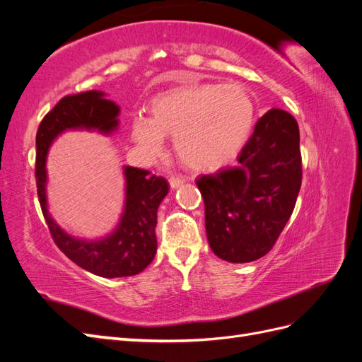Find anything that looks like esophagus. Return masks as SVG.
<instances>
[{"mask_svg":"<svg viewBox=\"0 0 362 362\" xmlns=\"http://www.w3.org/2000/svg\"><path fill=\"white\" fill-rule=\"evenodd\" d=\"M185 181H187V178H184V177H170L169 178V184H170L172 189H178L180 185L184 184Z\"/></svg>","mask_w":362,"mask_h":362,"instance_id":"esophagus-1","label":"esophagus"}]
</instances>
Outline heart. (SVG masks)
Masks as SVG:
<instances>
[{
  "label": "heart",
  "instance_id": "b5f03b06",
  "mask_svg": "<svg viewBox=\"0 0 362 362\" xmlns=\"http://www.w3.org/2000/svg\"><path fill=\"white\" fill-rule=\"evenodd\" d=\"M255 119L250 95L237 84H190L158 93L148 105V119L129 124L136 144L156 156L163 137L173 139L180 161L198 172H214L243 149Z\"/></svg>",
  "mask_w": 362,
  "mask_h": 362
}]
</instances>
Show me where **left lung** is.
Here are the masks:
<instances>
[{
  "instance_id": "1",
  "label": "left lung",
  "mask_w": 362,
  "mask_h": 362,
  "mask_svg": "<svg viewBox=\"0 0 362 362\" xmlns=\"http://www.w3.org/2000/svg\"><path fill=\"white\" fill-rule=\"evenodd\" d=\"M198 189L205 205L206 238L229 262H250L273 247L294 210L302 184L299 127L272 108L259 117L238 166L204 175Z\"/></svg>"
}]
</instances>
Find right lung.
Listing matches in <instances>:
<instances>
[{
  "label": "right lung",
  "instance_id": "obj_1",
  "mask_svg": "<svg viewBox=\"0 0 362 362\" xmlns=\"http://www.w3.org/2000/svg\"><path fill=\"white\" fill-rule=\"evenodd\" d=\"M120 108L105 93L89 90L64 96L43 117L36 134L37 194L49 233L60 250L76 266L103 278L133 276L144 272L157 252V210L169 192L168 181L149 170L124 166L125 201L119 223L96 240L78 238L63 231L48 211L47 156L64 131L86 129L110 136L119 127Z\"/></svg>",
  "mask_w": 362,
  "mask_h": 362
}]
</instances>
